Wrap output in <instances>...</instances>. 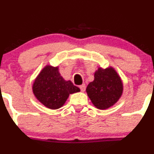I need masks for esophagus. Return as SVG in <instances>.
I'll use <instances>...</instances> for the list:
<instances>
[{"instance_id":"esophagus-1","label":"esophagus","mask_w":154,"mask_h":154,"mask_svg":"<svg viewBox=\"0 0 154 154\" xmlns=\"http://www.w3.org/2000/svg\"><path fill=\"white\" fill-rule=\"evenodd\" d=\"M80 90H81V91H85V90H86V85L85 84H82V85H80Z\"/></svg>"}]
</instances>
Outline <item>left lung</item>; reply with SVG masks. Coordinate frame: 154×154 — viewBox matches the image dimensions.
Wrapping results in <instances>:
<instances>
[{
    "label": "left lung",
    "instance_id": "1",
    "mask_svg": "<svg viewBox=\"0 0 154 154\" xmlns=\"http://www.w3.org/2000/svg\"><path fill=\"white\" fill-rule=\"evenodd\" d=\"M94 79L88 83L86 93L96 108L106 109L116 104L124 91L123 82L114 68L99 67L94 72Z\"/></svg>",
    "mask_w": 154,
    "mask_h": 154
}]
</instances>
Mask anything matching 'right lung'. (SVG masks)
I'll list each match as a JSON object with an SVG mask.
<instances>
[{
    "mask_svg": "<svg viewBox=\"0 0 154 154\" xmlns=\"http://www.w3.org/2000/svg\"><path fill=\"white\" fill-rule=\"evenodd\" d=\"M32 93L37 100L51 109H57L65 104L71 94L80 91L71 80H66L59 67L46 65L34 80Z\"/></svg>",
    "mask_w": 154,
    "mask_h": 154,
    "instance_id": "right-lung-1",
    "label": "right lung"
}]
</instances>
